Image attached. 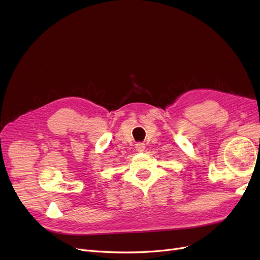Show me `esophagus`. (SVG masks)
I'll use <instances>...</instances> for the list:
<instances>
[{
  "label": "esophagus",
  "instance_id": "34e87169",
  "mask_svg": "<svg viewBox=\"0 0 260 260\" xmlns=\"http://www.w3.org/2000/svg\"><path fill=\"white\" fill-rule=\"evenodd\" d=\"M135 148H137V150L139 152H143L145 150V144L143 143H138L137 145H135Z\"/></svg>",
  "mask_w": 260,
  "mask_h": 260
}]
</instances>
